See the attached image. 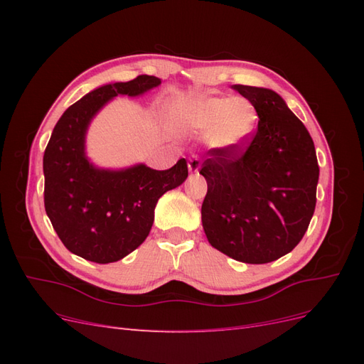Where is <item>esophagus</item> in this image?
Segmentation results:
<instances>
[{"label": "esophagus", "instance_id": "esophagus-1", "mask_svg": "<svg viewBox=\"0 0 364 364\" xmlns=\"http://www.w3.org/2000/svg\"><path fill=\"white\" fill-rule=\"evenodd\" d=\"M200 164H202V161H200L199 158H197V156H191L190 161H188V170H190V173H191V174L199 173Z\"/></svg>", "mask_w": 364, "mask_h": 364}]
</instances>
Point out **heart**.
<instances>
[{"label": "heart", "instance_id": "1", "mask_svg": "<svg viewBox=\"0 0 364 364\" xmlns=\"http://www.w3.org/2000/svg\"><path fill=\"white\" fill-rule=\"evenodd\" d=\"M181 118L202 132H211L213 144L223 150L246 146L258 126L257 109L246 98H199L182 109Z\"/></svg>", "mask_w": 364, "mask_h": 364}]
</instances>
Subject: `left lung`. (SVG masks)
I'll return each instance as SVG.
<instances>
[{
	"mask_svg": "<svg viewBox=\"0 0 364 364\" xmlns=\"http://www.w3.org/2000/svg\"><path fill=\"white\" fill-rule=\"evenodd\" d=\"M255 106L258 129L246 146L211 149L200 174L208 193L202 225L213 247L247 264L291 252L316 208L318 164L302 121L272 90L234 85Z\"/></svg>",
	"mask_w": 364,
	"mask_h": 364,
	"instance_id": "obj_1",
	"label": "left lung"
}]
</instances>
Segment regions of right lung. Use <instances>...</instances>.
<instances>
[{
  "instance_id": "add662e5",
  "label": "right lung",
  "mask_w": 364,
  "mask_h": 364,
  "mask_svg": "<svg viewBox=\"0 0 364 364\" xmlns=\"http://www.w3.org/2000/svg\"><path fill=\"white\" fill-rule=\"evenodd\" d=\"M159 85L155 75L103 85L70 106L53 129L43 153V203L65 247L87 261L115 262L134 252L150 232L159 197L188 178L183 158L161 171L144 164L105 170L86 158L95 114L117 95L138 97Z\"/></svg>"
}]
</instances>
